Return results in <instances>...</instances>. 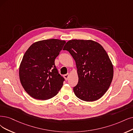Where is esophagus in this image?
Returning a JSON list of instances; mask_svg holds the SVG:
<instances>
[{"instance_id": "esophagus-1", "label": "esophagus", "mask_w": 133, "mask_h": 133, "mask_svg": "<svg viewBox=\"0 0 133 133\" xmlns=\"http://www.w3.org/2000/svg\"><path fill=\"white\" fill-rule=\"evenodd\" d=\"M63 77L65 78V79L66 81H67L68 77H69V74H68V73H67V74L63 76Z\"/></svg>"}]
</instances>
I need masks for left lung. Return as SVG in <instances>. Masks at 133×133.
Returning <instances> with one entry per match:
<instances>
[{
    "instance_id": "obj_1",
    "label": "left lung",
    "mask_w": 133,
    "mask_h": 133,
    "mask_svg": "<svg viewBox=\"0 0 133 133\" xmlns=\"http://www.w3.org/2000/svg\"><path fill=\"white\" fill-rule=\"evenodd\" d=\"M76 61L78 82L73 88L76 96L85 101L99 99L109 89L114 76V67L100 44L91 40H71L63 49Z\"/></svg>"
}]
</instances>
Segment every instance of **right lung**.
I'll return each mask as SVG.
<instances>
[{"label": "right lung", "instance_id": "obj_1", "mask_svg": "<svg viewBox=\"0 0 133 133\" xmlns=\"http://www.w3.org/2000/svg\"><path fill=\"white\" fill-rule=\"evenodd\" d=\"M66 42L57 39L33 43L24 54L19 68L21 84L34 99L45 100L57 94L65 81L58 73L55 60Z\"/></svg>", "mask_w": 133, "mask_h": 133}]
</instances>
